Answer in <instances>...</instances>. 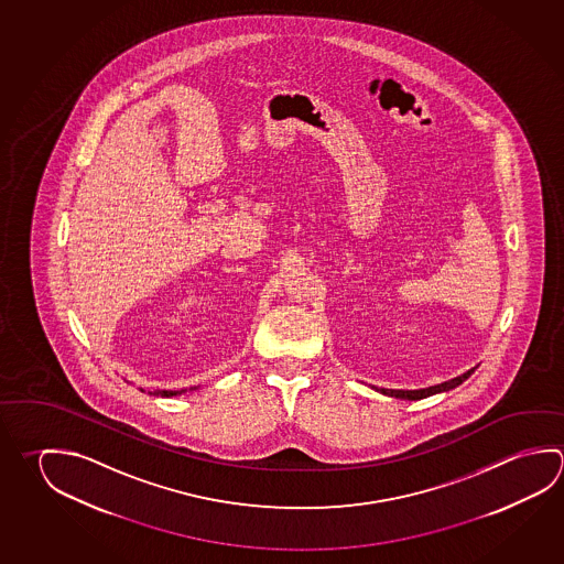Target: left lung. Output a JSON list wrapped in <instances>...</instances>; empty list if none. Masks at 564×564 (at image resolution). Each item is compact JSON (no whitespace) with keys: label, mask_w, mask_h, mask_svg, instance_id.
Here are the masks:
<instances>
[{"label":"left lung","mask_w":564,"mask_h":564,"mask_svg":"<svg viewBox=\"0 0 564 564\" xmlns=\"http://www.w3.org/2000/svg\"><path fill=\"white\" fill-rule=\"evenodd\" d=\"M469 375V372H467ZM467 375L457 376L454 380H447V382H442V384L430 386V388H420V390H388V388H375L378 390L380 394L392 395V398H402V400H422V398H427V395L440 394V392H447V390H452L455 386L462 384Z\"/></svg>","instance_id":"obj_1"}]
</instances>
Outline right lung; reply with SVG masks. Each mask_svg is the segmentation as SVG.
<instances>
[{
    "label": "right lung",
    "instance_id": "obj_1",
    "mask_svg": "<svg viewBox=\"0 0 564 564\" xmlns=\"http://www.w3.org/2000/svg\"><path fill=\"white\" fill-rule=\"evenodd\" d=\"M142 390V388H140ZM194 390V388H192ZM144 392V390H142ZM186 390H154V392H149L152 395H162V398H172V395L184 394Z\"/></svg>",
    "mask_w": 564,
    "mask_h": 564
}]
</instances>
